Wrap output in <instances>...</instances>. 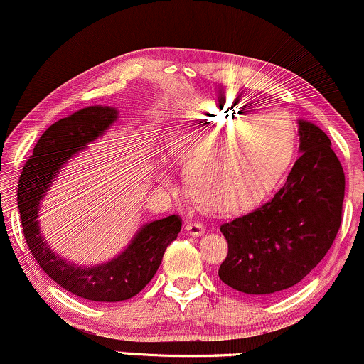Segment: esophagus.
Here are the masks:
<instances>
[{
	"label": "esophagus",
	"instance_id": "1",
	"mask_svg": "<svg viewBox=\"0 0 364 364\" xmlns=\"http://www.w3.org/2000/svg\"><path fill=\"white\" fill-rule=\"evenodd\" d=\"M186 232L190 236H202L205 232V225L202 223H186Z\"/></svg>",
	"mask_w": 364,
	"mask_h": 364
}]
</instances>
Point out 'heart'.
I'll return each instance as SVG.
<instances>
[{
    "label": "heart",
    "instance_id": "b5f03b06",
    "mask_svg": "<svg viewBox=\"0 0 364 364\" xmlns=\"http://www.w3.org/2000/svg\"><path fill=\"white\" fill-rule=\"evenodd\" d=\"M296 128L287 112H250L243 104L198 102L176 123L171 156L186 168L200 207L236 212L258 203L289 166ZM166 183L169 174H162Z\"/></svg>",
    "mask_w": 364,
    "mask_h": 364
}]
</instances>
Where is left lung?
<instances>
[{"instance_id": "1", "label": "left lung", "mask_w": 364, "mask_h": 364, "mask_svg": "<svg viewBox=\"0 0 364 364\" xmlns=\"http://www.w3.org/2000/svg\"><path fill=\"white\" fill-rule=\"evenodd\" d=\"M299 156L281 190L262 207L220 225L228 257L219 277L250 296L289 289L315 269L336 240L344 171L323 129L298 119Z\"/></svg>"}]
</instances>
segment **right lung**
Masks as SVG:
<instances>
[{"instance_id":"obj_1","label":"right lung","mask_w":364,"mask_h":364,"mask_svg":"<svg viewBox=\"0 0 364 364\" xmlns=\"http://www.w3.org/2000/svg\"><path fill=\"white\" fill-rule=\"evenodd\" d=\"M119 111L111 106H89L51 124L36 144L18 179V203L23 236L41 269L63 289L83 299L116 303L133 298L156 275L166 248L181 231V219L169 215L144 224L128 246L111 260L83 265L60 257L41 232V202L53 181L87 145L95 141L118 119Z\"/></svg>"}]
</instances>
